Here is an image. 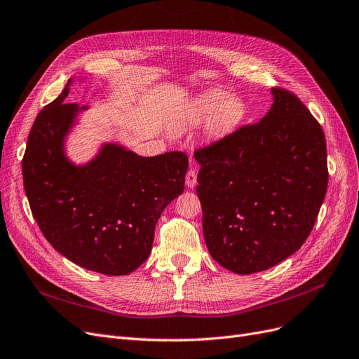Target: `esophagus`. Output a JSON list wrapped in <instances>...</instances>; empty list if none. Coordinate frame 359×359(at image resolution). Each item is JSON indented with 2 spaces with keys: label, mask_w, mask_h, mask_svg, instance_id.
Segmentation results:
<instances>
[{
  "label": "esophagus",
  "mask_w": 359,
  "mask_h": 359,
  "mask_svg": "<svg viewBox=\"0 0 359 359\" xmlns=\"http://www.w3.org/2000/svg\"><path fill=\"white\" fill-rule=\"evenodd\" d=\"M195 184H196V170L191 167L189 171L187 172V187L195 188Z\"/></svg>",
  "instance_id": "obj_1"
}]
</instances>
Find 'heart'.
<instances>
[{
	"mask_svg": "<svg viewBox=\"0 0 359 359\" xmlns=\"http://www.w3.org/2000/svg\"><path fill=\"white\" fill-rule=\"evenodd\" d=\"M245 115L247 104L243 97L224 90H208L183 106L175 130L183 131L205 123V131L211 137H222L240 126Z\"/></svg>",
	"mask_w": 359,
	"mask_h": 359,
	"instance_id": "obj_1",
	"label": "heart"
}]
</instances>
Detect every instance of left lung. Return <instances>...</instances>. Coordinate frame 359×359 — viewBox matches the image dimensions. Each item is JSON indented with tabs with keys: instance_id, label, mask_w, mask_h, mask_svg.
Wrapping results in <instances>:
<instances>
[{
	"instance_id": "obj_1",
	"label": "left lung",
	"mask_w": 359,
	"mask_h": 359,
	"mask_svg": "<svg viewBox=\"0 0 359 359\" xmlns=\"http://www.w3.org/2000/svg\"><path fill=\"white\" fill-rule=\"evenodd\" d=\"M257 124L196 151L207 248L240 275L266 271L306 241L327 192L321 126L299 97L272 88Z\"/></svg>"
}]
</instances>
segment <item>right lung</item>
Wrapping results in <instances>:
<instances>
[{"mask_svg": "<svg viewBox=\"0 0 359 359\" xmlns=\"http://www.w3.org/2000/svg\"><path fill=\"white\" fill-rule=\"evenodd\" d=\"M71 78L38 114L22 163L25 192L46 240L62 256L103 275H128L149 257L164 208L184 189L188 156H140L115 142L75 164L66 139L87 106L66 103Z\"/></svg>", "mask_w": 359, "mask_h": 359, "instance_id": "1", "label": "right lung"}]
</instances>
